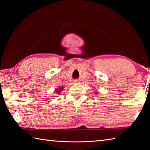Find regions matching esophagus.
<instances>
[{"mask_svg":"<svg viewBox=\"0 0 150 150\" xmlns=\"http://www.w3.org/2000/svg\"><path fill=\"white\" fill-rule=\"evenodd\" d=\"M77 81H78L77 80H75V81H74V82H77Z\"/></svg>","mask_w":150,"mask_h":150,"instance_id":"esophagus-1","label":"esophagus"}]
</instances>
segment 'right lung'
I'll use <instances>...</instances> for the list:
<instances>
[{
  "mask_svg": "<svg viewBox=\"0 0 150 150\" xmlns=\"http://www.w3.org/2000/svg\"><path fill=\"white\" fill-rule=\"evenodd\" d=\"M63 89L62 88H58V89H57L56 90V92L58 93V94H59L60 93V92H61V91H62Z\"/></svg>",
  "mask_w": 150,
  "mask_h": 150,
  "instance_id": "right-lung-1",
  "label": "right lung"
}]
</instances>
